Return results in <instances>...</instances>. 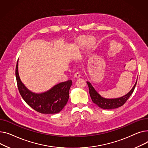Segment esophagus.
Instances as JSON below:
<instances>
[{
    "label": "esophagus",
    "mask_w": 148,
    "mask_h": 148,
    "mask_svg": "<svg viewBox=\"0 0 148 148\" xmlns=\"http://www.w3.org/2000/svg\"><path fill=\"white\" fill-rule=\"evenodd\" d=\"M74 76L75 77H79L80 76H81V75H80V73H78V72H76V73H75V74H74Z\"/></svg>",
    "instance_id": "34e87169"
}]
</instances>
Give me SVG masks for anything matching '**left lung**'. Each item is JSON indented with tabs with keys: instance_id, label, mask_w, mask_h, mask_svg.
Instances as JSON below:
<instances>
[{
	"instance_id": "1",
	"label": "left lung",
	"mask_w": 148,
	"mask_h": 148,
	"mask_svg": "<svg viewBox=\"0 0 148 148\" xmlns=\"http://www.w3.org/2000/svg\"><path fill=\"white\" fill-rule=\"evenodd\" d=\"M89 88V92L90 97L92 99V101L95 105H97L100 108L103 109H112L118 108L120 106H122L127 101V100L130 97V95L133 92L137 82L135 85L127 94L124 95L123 97H121L118 99H105L101 97L100 95L97 93V92L94 90L92 86L89 82H86Z\"/></svg>"
}]
</instances>
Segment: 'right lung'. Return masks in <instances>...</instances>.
I'll return each instance as SVG.
<instances>
[{
  "label": "right lung",
  "instance_id": "1",
  "mask_svg": "<svg viewBox=\"0 0 148 148\" xmlns=\"http://www.w3.org/2000/svg\"><path fill=\"white\" fill-rule=\"evenodd\" d=\"M15 76L17 86L22 98L36 111L45 114H57L67 104L69 90L72 84L71 80L57 84L45 92L34 94L26 88L21 82L18 72V63L16 65Z\"/></svg>",
  "mask_w": 148,
  "mask_h": 148
}]
</instances>
